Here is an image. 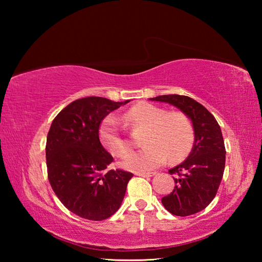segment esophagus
I'll use <instances>...</instances> for the list:
<instances>
[{
	"label": "esophagus",
	"mask_w": 262,
	"mask_h": 262,
	"mask_svg": "<svg viewBox=\"0 0 262 262\" xmlns=\"http://www.w3.org/2000/svg\"><path fill=\"white\" fill-rule=\"evenodd\" d=\"M156 174V172H136V176L139 177H152Z\"/></svg>",
	"instance_id": "1"
}]
</instances>
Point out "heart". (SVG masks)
Masks as SVG:
<instances>
[{
	"label": "heart",
	"mask_w": 262,
	"mask_h": 262,
	"mask_svg": "<svg viewBox=\"0 0 262 262\" xmlns=\"http://www.w3.org/2000/svg\"><path fill=\"white\" fill-rule=\"evenodd\" d=\"M123 119L128 125L145 129L142 140V144L145 145L143 150L127 155L130 145L113 115L101 121L98 135L100 143L113 156L127 155L121 161V166L128 171L152 170L161 166L167 157L171 162H179L192 149L193 128L183 113H167L155 105L140 103L127 111Z\"/></svg>",
	"instance_id": "obj_1"
}]
</instances>
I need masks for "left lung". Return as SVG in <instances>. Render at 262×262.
Segmentation results:
<instances>
[{"label":"left lung","instance_id":"left-lung-1","mask_svg":"<svg viewBox=\"0 0 262 262\" xmlns=\"http://www.w3.org/2000/svg\"><path fill=\"white\" fill-rule=\"evenodd\" d=\"M150 100L174 106L192 122L193 148L183 163L168 170L176 174V185L162 203L177 216L196 214L212 201L223 178L225 147L221 127L205 106L187 96L164 95Z\"/></svg>","mask_w":262,"mask_h":262}]
</instances>
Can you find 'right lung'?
<instances>
[{
    "instance_id": "1",
    "label": "right lung",
    "mask_w": 262,
    "mask_h": 262,
    "mask_svg": "<svg viewBox=\"0 0 262 262\" xmlns=\"http://www.w3.org/2000/svg\"><path fill=\"white\" fill-rule=\"evenodd\" d=\"M129 103L104 97L73 101L53 120L46 142L48 180L67 209L83 219L103 221L120 208L133 173L107 167L113 157L99 140L106 115Z\"/></svg>"
}]
</instances>
